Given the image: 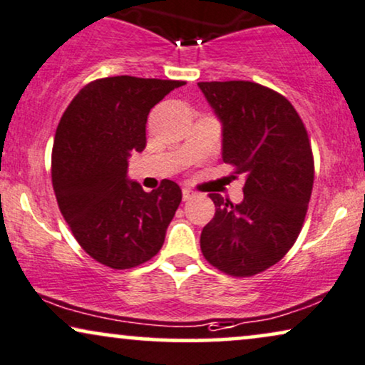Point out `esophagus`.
Here are the masks:
<instances>
[{"label":"esophagus","mask_w":365,"mask_h":365,"mask_svg":"<svg viewBox=\"0 0 365 365\" xmlns=\"http://www.w3.org/2000/svg\"><path fill=\"white\" fill-rule=\"evenodd\" d=\"M191 197H194V191H191V189H187V187H184L182 189V200L189 201Z\"/></svg>","instance_id":"1"}]
</instances>
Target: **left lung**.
Returning a JSON list of instances; mask_svg holds the SVG:
<instances>
[{
	"label": "left lung",
	"instance_id": "left-lung-1",
	"mask_svg": "<svg viewBox=\"0 0 365 365\" xmlns=\"http://www.w3.org/2000/svg\"><path fill=\"white\" fill-rule=\"evenodd\" d=\"M197 85L223 124V160L245 178L240 205L210 194L216 212L201 252L226 275L253 277L280 262L304 226L315 174L309 134L275 90L246 80Z\"/></svg>",
	"mask_w": 365,
	"mask_h": 365
}]
</instances>
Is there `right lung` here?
<instances>
[{
    "mask_svg": "<svg viewBox=\"0 0 365 365\" xmlns=\"http://www.w3.org/2000/svg\"><path fill=\"white\" fill-rule=\"evenodd\" d=\"M181 85L130 75L93 80L56 127L51 182L60 212L85 253L108 268L155 257L182 200L169 179L150 192L127 179V159L145 148L150 108Z\"/></svg>",
    "mask_w": 365,
    "mask_h": 365,
    "instance_id": "right-lung-1",
    "label": "right lung"
}]
</instances>
